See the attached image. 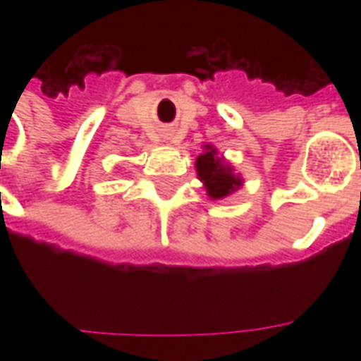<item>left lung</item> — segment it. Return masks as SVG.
Masks as SVG:
<instances>
[{
  "instance_id": "1",
  "label": "left lung",
  "mask_w": 361,
  "mask_h": 361,
  "mask_svg": "<svg viewBox=\"0 0 361 361\" xmlns=\"http://www.w3.org/2000/svg\"><path fill=\"white\" fill-rule=\"evenodd\" d=\"M197 173L212 199H222L242 185V180L235 178L230 166L222 164V158L216 157V150L207 147L201 157L197 158Z\"/></svg>"
}]
</instances>
